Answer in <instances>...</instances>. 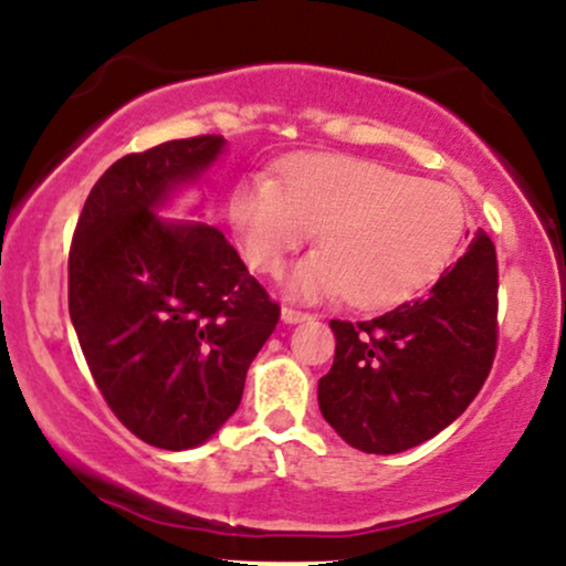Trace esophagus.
Instances as JSON below:
<instances>
[{"mask_svg": "<svg viewBox=\"0 0 566 566\" xmlns=\"http://www.w3.org/2000/svg\"><path fill=\"white\" fill-rule=\"evenodd\" d=\"M282 319L287 322V324H295V322L311 319V314H308V311L295 308V305H282Z\"/></svg>", "mask_w": 566, "mask_h": 566, "instance_id": "1", "label": "esophagus"}]
</instances>
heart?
<instances>
[{"label": "heart", "instance_id": "1", "mask_svg": "<svg viewBox=\"0 0 566 566\" xmlns=\"http://www.w3.org/2000/svg\"><path fill=\"white\" fill-rule=\"evenodd\" d=\"M231 223L247 263L279 274L319 229L322 250L297 265L292 292L388 305L433 282L465 233V201L452 186L420 180L348 154H305L274 175H250L231 193Z\"/></svg>", "mask_w": 566, "mask_h": 566}]
</instances>
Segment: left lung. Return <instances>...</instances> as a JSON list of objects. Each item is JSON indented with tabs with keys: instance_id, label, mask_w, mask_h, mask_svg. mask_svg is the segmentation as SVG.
Here are the masks:
<instances>
[{
	"instance_id": "8db88e82",
	"label": "left lung",
	"mask_w": 566,
	"mask_h": 566,
	"mask_svg": "<svg viewBox=\"0 0 566 566\" xmlns=\"http://www.w3.org/2000/svg\"><path fill=\"white\" fill-rule=\"evenodd\" d=\"M329 327L335 361L319 380L324 420L361 452L423 444L465 412L495 361V244L479 231L426 295Z\"/></svg>"
}]
</instances>
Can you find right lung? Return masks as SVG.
Masks as SVG:
<instances>
[{"label": "right lung", "instance_id": "1", "mask_svg": "<svg viewBox=\"0 0 566 566\" xmlns=\"http://www.w3.org/2000/svg\"><path fill=\"white\" fill-rule=\"evenodd\" d=\"M220 148L197 135L114 161L71 239L69 314L97 391L159 450L197 447L237 412L282 314L218 229L154 216Z\"/></svg>", "mask_w": 566, "mask_h": 566}]
</instances>
